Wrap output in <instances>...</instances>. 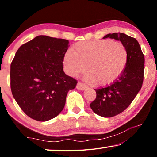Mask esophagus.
<instances>
[{
	"label": "esophagus",
	"instance_id": "34e87169",
	"mask_svg": "<svg viewBox=\"0 0 157 157\" xmlns=\"http://www.w3.org/2000/svg\"><path fill=\"white\" fill-rule=\"evenodd\" d=\"M76 88L79 90H84L86 88V86L85 84H84L83 83H82V82H79L78 84H77Z\"/></svg>",
	"mask_w": 157,
	"mask_h": 157
}]
</instances>
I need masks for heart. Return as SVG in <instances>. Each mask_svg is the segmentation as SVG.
I'll list each match as a JSON object with an SVG mask.
<instances>
[{"label":"heart","instance_id":"heart-1","mask_svg":"<svg viewBox=\"0 0 157 157\" xmlns=\"http://www.w3.org/2000/svg\"><path fill=\"white\" fill-rule=\"evenodd\" d=\"M66 73L78 76L86 70L85 79L97 86H105L118 80L125 70L128 50L124 45L111 39L78 42L72 51L63 57Z\"/></svg>","mask_w":157,"mask_h":157}]
</instances>
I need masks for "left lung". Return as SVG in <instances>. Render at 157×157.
I'll use <instances>...</instances> for the list:
<instances>
[{
    "label": "left lung",
    "mask_w": 157,
    "mask_h": 157,
    "mask_svg": "<svg viewBox=\"0 0 157 157\" xmlns=\"http://www.w3.org/2000/svg\"><path fill=\"white\" fill-rule=\"evenodd\" d=\"M108 37L121 41L127 47L128 62L118 80L95 89L96 98L90 107L94 113L105 118L118 115L129 107L141 89L145 68L144 55L136 39L121 33L108 34L103 38Z\"/></svg>",
    "instance_id": "obj_1"
}]
</instances>
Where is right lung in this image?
<instances>
[{"label": "right lung", "instance_id": "right-lung-1", "mask_svg": "<svg viewBox=\"0 0 157 157\" xmlns=\"http://www.w3.org/2000/svg\"><path fill=\"white\" fill-rule=\"evenodd\" d=\"M69 41L37 36L23 44L10 66L13 97L26 115L47 121L63 110L68 92L78 81L66 75L63 60Z\"/></svg>", "mask_w": 157, "mask_h": 157}]
</instances>
